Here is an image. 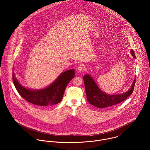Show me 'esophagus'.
<instances>
[{
  "label": "esophagus",
  "instance_id": "1",
  "mask_svg": "<svg viewBox=\"0 0 150 150\" xmlns=\"http://www.w3.org/2000/svg\"><path fill=\"white\" fill-rule=\"evenodd\" d=\"M86 66L84 64H80L78 66V71H80V72H82V71H84L85 70H86Z\"/></svg>",
  "mask_w": 150,
  "mask_h": 150
}]
</instances>
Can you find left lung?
I'll return each mask as SVG.
<instances>
[{
  "label": "left lung",
  "mask_w": 150,
  "mask_h": 150,
  "mask_svg": "<svg viewBox=\"0 0 150 150\" xmlns=\"http://www.w3.org/2000/svg\"><path fill=\"white\" fill-rule=\"evenodd\" d=\"M130 52L132 57L136 58L134 52L132 49ZM83 80L84 81L86 98L88 102L95 107L105 108L121 103L132 93L136 81V76L132 86L128 91L115 95H110L103 92L89 74L84 76Z\"/></svg>",
  "instance_id": "left-lung-1"
}]
</instances>
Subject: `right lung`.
<instances>
[{
  "mask_svg": "<svg viewBox=\"0 0 150 150\" xmlns=\"http://www.w3.org/2000/svg\"><path fill=\"white\" fill-rule=\"evenodd\" d=\"M74 76V69L66 70L61 73L50 85L40 89H33L22 86L16 77L14 72L13 80L18 92L26 101L38 106H46L61 102L66 86Z\"/></svg>",
  "mask_w": 150,
  "mask_h": 150,
  "instance_id": "right-lung-1",
  "label": "right lung"
}]
</instances>
